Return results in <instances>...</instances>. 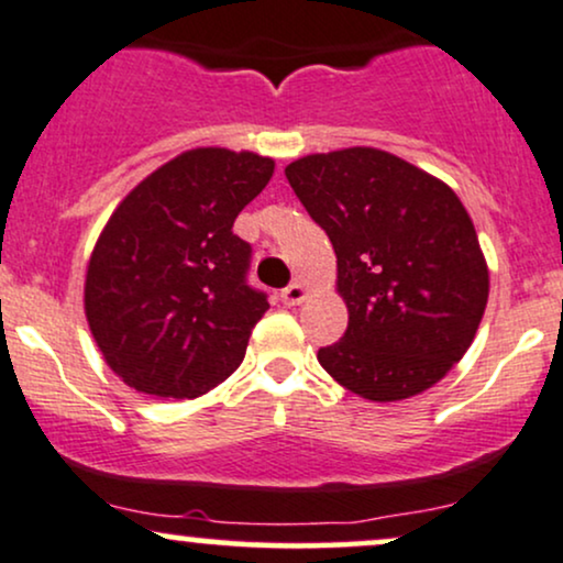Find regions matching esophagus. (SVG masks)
I'll use <instances>...</instances> for the list:
<instances>
[{"instance_id":"34e87169","label":"esophagus","mask_w":563,"mask_h":563,"mask_svg":"<svg viewBox=\"0 0 563 563\" xmlns=\"http://www.w3.org/2000/svg\"><path fill=\"white\" fill-rule=\"evenodd\" d=\"M306 295H308L306 284L292 282L289 287L282 289V302H284V306H300V302L306 300Z\"/></svg>"}]
</instances>
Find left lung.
Instances as JSON below:
<instances>
[{"instance_id":"obj_1","label":"left lung","mask_w":563,"mask_h":563,"mask_svg":"<svg viewBox=\"0 0 563 563\" xmlns=\"http://www.w3.org/2000/svg\"><path fill=\"white\" fill-rule=\"evenodd\" d=\"M284 174L336 253L347 329L319 350L327 374L374 402L438 385L472 345L490 292L455 191L374 147L300 157Z\"/></svg>"}]
</instances>
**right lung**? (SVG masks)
Wrapping results in <instances>:
<instances>
[{"instance_id":"add662e5","label":"right lung","mask_w":563,"mask_h":563,"mask_svg":"<svg viewBox=\"0 0 563 563\" xmlns=\"http://www.w3.org/2000/svg\"><path fill=\"white\" fill-rule=\"evenodd\" d=\"M274 176L255 152H181L118 205L89 257L84 308L104 363L152 398H197L236 372L268 310L231 231Z\"/></svg>"}]
</instances>
